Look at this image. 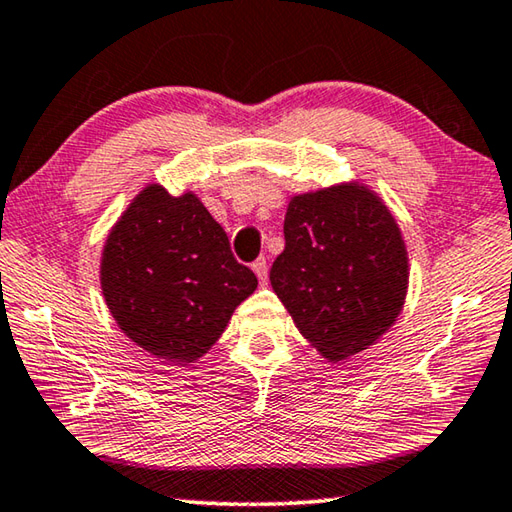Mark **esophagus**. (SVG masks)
<instances>
[{
	"label": "esophagus",
	"mask_w": 512,
	"mask_h": 512,
	"mask_svg": "<svg viewBox=\"0 0 512 512\" xmlns=\"http://www.w3.org/2000/svg\"><path fill=\"white\" fill-rule=\"evenodd\" d=\"M251 270L256 272V276H258V281L261 283H267V261H265V256H261V258H256L254 263H251Z\"/></svg>",
	"instance_id": "1"
}]
</instances>
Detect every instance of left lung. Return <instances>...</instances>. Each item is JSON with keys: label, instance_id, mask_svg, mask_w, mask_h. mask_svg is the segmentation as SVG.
Listing matches in <instances>:
<instances>
[{"label": "left lung", "instance_id": "left-lung-1", "mask_svg": "<svg viewBox=\"0 0 512 512\" xmlns=\"http://www.w3.org/2000/svg\"><path fill=\"white\" fill-rule=\"evenodd\" d=\"M283 233L270 281L303 337L330 360L371 346L407 294V251L387 206L366 188H324L294 197Z\"/></svg>", "mask_w": 512, "mask_h": 512}]
</instances>
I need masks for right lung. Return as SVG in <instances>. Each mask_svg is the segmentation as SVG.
Wrapping results in <instances>:
<instances>
[{
  "instance_id": "add662e5",
  "label": "right lung",
  "mask_w": 512,
  "mask_h": 512,
  "mask_svg": "<svg viewBox=\"0 0 512 512\" xmlns=\"http://www.w3.org/2000/svg\"><path fill=\"white\" fill-rule=\"evenodd\" d=\"M107 308L132 342L168 362H193L222 335L256 274L195 195L152 184L116 222L103 249Z\"/></svg>"
}]
</instances>
